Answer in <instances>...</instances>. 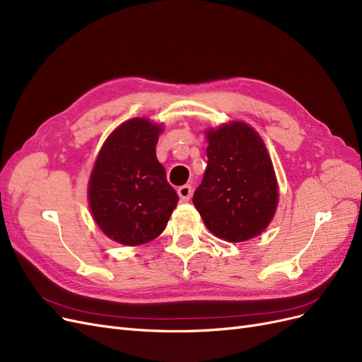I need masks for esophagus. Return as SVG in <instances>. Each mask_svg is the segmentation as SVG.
<instances>
[{"instance_id": "1", "label": "esophagus", "mask_w": 362, "mask_h": 362, "mask_svg": "<svg viewBox=\"0 0 362 362\" xmlns=\"http://www.w3.org/2000/svg\"><path fill=\"white\" fill-rule=\"evenodd\" d=\"M177 194L183 202H188L191 199V195H192V187H191V185H183V187H180L177 189Z\"/></svg>"}]
</instances>
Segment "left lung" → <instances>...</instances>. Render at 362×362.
Masks as SVG:
<instances>
[{"mask_svg": "<svg viewBox=\"0 0 362 362\" xmlns=\"http://www.w3.org/2000/svg\"><path fill=\"white\" fill-rule=\"evenodd\" d=\"M208 167L192 203L218 238L241 243L259 235L277 206L273 163L261 136L235 121L206 133Z\"/></svg>", "mask_w": 362, "mask_h": 362, "instance_id": "8db88e82", "label": "left lung"}]
</instances>
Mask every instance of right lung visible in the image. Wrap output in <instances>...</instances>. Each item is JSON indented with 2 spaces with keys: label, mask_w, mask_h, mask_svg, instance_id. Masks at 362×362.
<instances>
[{
  "label": "right lung",
  "mask_w": 362,
  "mask_h": 362,
  "mask_svg": "<svg viewBox=\"0 0 362 362\" xmlns=\"http://www.w3.org/2000/svg\"><path fill=\"white\" fill-rule=\"evenodd\" d=\"M160 126L129 119L112 132L100 150L89 180V206L109 238L139 245L167 226L179 197L156 158Z\"/></svg>",
  "instance_id": "1"
}]
</instances>
